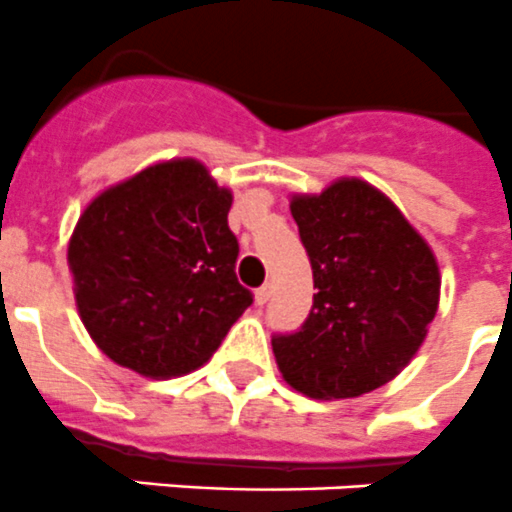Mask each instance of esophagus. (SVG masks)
<instances>
[{"label": "esophagus", "instance_id": "esophagus-1", "mask_svg": "<svg viewBox=\"0 0 512 512\" xmlns=\"http://www.w3.org/2000/svg\"><path fill=\"white\" fill-rule=\"evenodd\" d=\"M269 298H272V282H266V285H261L259 290H256V303H259V306H264Z\"/></svg>", "mask_w": 512, "mask_h": 512}]
</instances>
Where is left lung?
<instances>
[{"instance_id":"left-lung-1","label":"left lung","mask_w":512,"mask_h":512,"mask_svg":"<svg viewBox=\"0 0 512 512\" xmlns=\"http://www.w3.org/2000/svg\"><path fill=\"white\" fill-rule=\"evenodd\" d=\"M314 272V306L272 350L290 387L316 400L358 398L411 363L439 306L432 248L374 185L342 177L293 196Z\"/></svg>"}]
</instances>
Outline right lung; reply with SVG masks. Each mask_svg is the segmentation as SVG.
<instances>
[{"label":"right lung","instance_id":"add662e5","mask_svg":"<svg viewBox=\"0 0 512 512\" xmlns=\"http://www.w3.org/2000/svg\"><path fill=\"white\" fill-rule=\"evenodd\" d=\"M232 193L196 159L151 164L86 206L67 246L75 303L114 363L149 379L204 366L253 303L235 277Z\"/></svg>","mask_w":512,"mask_h":512}]
</instances>
